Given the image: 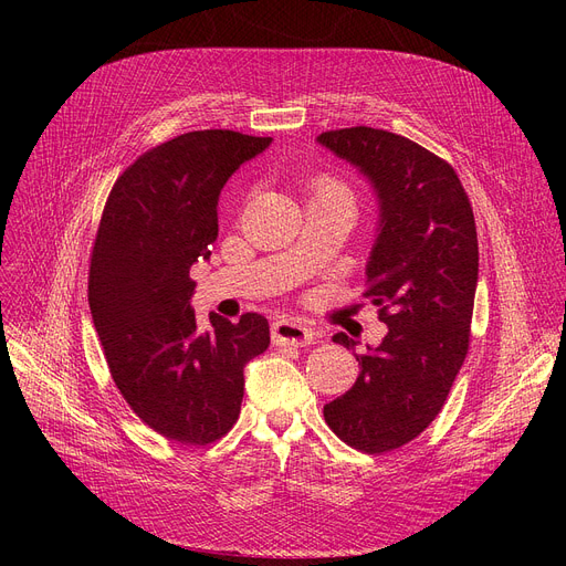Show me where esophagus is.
Instances as JSON below:
<instances>
[{"label":"esophagus","instance_id":"obj_1","mask_svg":"<svg viewBox=\"0 0 566 566\" xmlns=\"http://www.w3.org/2000/svg\"><path fill=\"white\" fill-rule=\"evenodd\" d=\"M273 339L293 344V346H310L316 342V335L312 328L295 321H277L273 323Z\"/></svg>","mask_w":566,"mask_h":566}]
</instances>
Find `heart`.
<instances>
[{"mask_svg": "<svg viewBox=\"0 0 566 566\" xmlns=\"http://www.w3.org/2000/svg\"><path fill=\"white\" fill-rule=\"evenodd\" d=\"M316 195H331V197H342V199H348L346 190H344L339 184L331 181V178H321V181L316 184Z\"/></svg>", "mask_w": 566, "mask_h": 566, "instance_id": "1", "label": "heart"}]
</instances>
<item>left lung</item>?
<instances>
[{"mask_svg": "<svg viewBox=\"0 0 566 566\" xmlns=\"http://www.w3.org/2000/svg\"><path fill=\"white\" fill-rule=\"evenodd\" d=\"M316 142L358 169L376 197L365 298L388 325L378 346L355 353L358 380L323 406V418L350 448L380 454L433 422L465 360L478 229L457 171L420 144L367 126ZM333 342L355 348L344 333Z\"/></svg>", "mask_w": 566, "mask_h": 566, "instance_id": "obj_1", "label": "left lung"}]
</instances>
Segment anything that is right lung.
Segmentation results:
<instances>
[{
  "mask_svg": "<svg viewBox=\"0 0 566 566\" xmlns=\"http://www.w3.org/2000/svg\"><path fill=\"white\" fill-rule=\"evenodd\" d=\"M273 137L178 135L137 158L109 192L88 268V310L118 392L169 440L206 444L238 420L245 365L271 344L268 321L195 318L190 268L211 256L224 184Z\"/></svg>",
  "mask_w": 566,
  "mask_h": 566,
  "instance_id": "right-lung-1",
  "label": "right lung"
}]
</instances>
